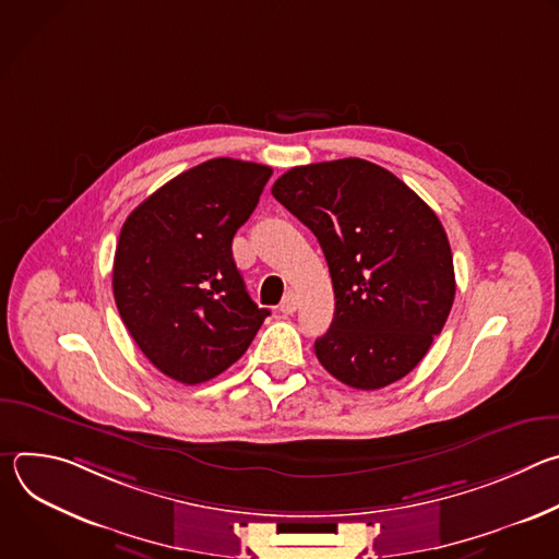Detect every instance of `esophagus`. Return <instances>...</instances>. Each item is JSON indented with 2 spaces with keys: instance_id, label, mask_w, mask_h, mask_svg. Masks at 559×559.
Returning a JSON list of instances; mask_svg holds the SVG:
<instances>
[{
  "instance_id": "obj_1",
  "label": "esophagus",
  "mask_w": 559,
  "mask_h": 559,
  "mask_svg": "<svg viewBox=\"0 0 559 559\" xmlns=\"http://www.w3.org/2000/svg\"><path fill=\"white\" fill-rule=\"evenodd\" d=\"M296 307H298V296H296L294 292H287V294L283 296V300H281V311H283L285 316H292V313L296 311Z\"/></svg>"
}]
</instances>
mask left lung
Masks as SVG:
<instances>
[{
    "label": "left lung",
    "instance_id": "1",
    "mask_svg": "<svg viewBox=\"0 0 559 559\" xmlns=\"http://www.w3.org/2000/svg\"><path fill=\"white\" fill-rule=\"evenodd\" d=\"M272 194L313 231L330 265L336 311L316 338L318 360L362 391L405 378L455 298L453 257L436 212L365 158L292 168Z\"/></svg>",
    "mask_w": 559,
    "mask_h": 559
}]
</instances>
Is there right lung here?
<instances>
[{
    "instance_id": "right-lung-1",
    "label": "right lung",
    "mask_w": 559,
    "mask_h": 559,
    "mask_svg": "<svg viewBox=\"0 0 559 559\" xmlns=\"http://www.w3.org/2000/svg\"><path fill=\"white\" fill-rule=\"evenodd\" d=\"M270 177L261 164L210 158L150 194L121 227L112 267L121 321L145 358L183 384L223 373L270 316L231 257Z\"/></svg>"
}]
</instances>
